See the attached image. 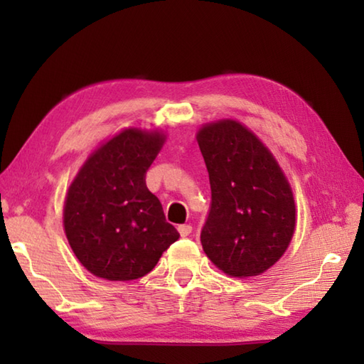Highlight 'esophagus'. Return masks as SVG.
<instances>
[{"label": "esophagus", "mask_w": 364, "mask_h": 364, "mask_svg": "<svg viewBox=\"0 0 364 364\" xmlns=\"http://www.w3.org/2000/svg\"><path fill=\"white\" fill-rule=\"evenodd\" d=\"M178 232L181 234V237H188L191 232H193V226L191 225H180L178 226Z\"/></svg>", "instance_id": "1"}]
</instances>
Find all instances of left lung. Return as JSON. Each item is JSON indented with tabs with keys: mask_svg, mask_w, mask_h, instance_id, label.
<instances>
[{
	"mask_svg": "<svg viewBox=\"0 0 364 364\" xmlns=\"http://www.w3.org/2000/svg\"><path fill=\"white\" fill-rule=\"evenodd\" d=\"M197 143L212 189L202 247L226 274H260L279 260L292 239L291 186L273 154L236 120L205 125Z\"/></svg>",
	"mask_w": 364,
	"mask_h": 364,
	"instance_id": "8db88e82",
	"label": "left lung"
}]
</instances>
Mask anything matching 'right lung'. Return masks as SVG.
Masks as SVG:
<instances>
[{
	"instance_id": "1",
	"label": "right lung",
	"mask_w": 364,
	"mask_h": 364,
	"mask_svg": "<svg viewBox=\"0 0 364 364\" xmlns=\"http://www.w3.org/2000/svg\"><path fill=\"white\" fill-rule=\"evenodd\" d=\"M162 144L157 132H122L91 154L70 184L65 236L80 263L97 278H143L180 237L146 186Z\"/></svg>"
}]
</instances>
